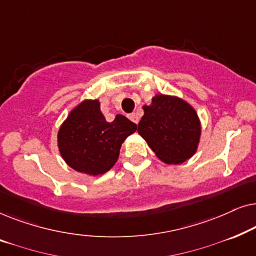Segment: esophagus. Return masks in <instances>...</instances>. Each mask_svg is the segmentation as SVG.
Wrapping results in <instances>:
<instances>
[{
  "label": "esophagus",
  "instance_id": "1",
  "mask_svg": "<svg viewBox=\"0 0 256 256\" xmlns=\"http://www.w3.org/2000/svg\"><path fill=\"white\" fill-rule=\"evenodd\" d=\"M128 118H130V120L134 122V124H138V115L136 114V113H130V114L128 115Z\"/></svg>",
  "mask_w": 256,
  "mask_h": 256
}]
</instances>
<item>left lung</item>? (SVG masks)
Wrapping results in <instances>:
<instances>
[{
    "instance_id": "left-lung-1",
    "label": "left lung",
    "mask_w": 256,
    "mask_h": 256,
    "mask_svg": "<svg viewBox=\"0 0 256 256\" xmlns=\"http://www.w3.org/2000/svg\"><path fill=\"white\" fill-rule=\"evenodd\" d=\"M138 122V134L166 164H180L194 156L200 138L196 110L176 96H156Z\"/></svg>"
}]
</instances>
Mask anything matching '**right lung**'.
<instances>
[{
  "mask_svg": "<svg viewBox=\"0 0 256 256\" xmlns=\"http://www.w3.org/2000/svg\"><path fill=\"white\" fill-rule=\"evenodd\" d=\"M138 126L118 114L107 122L98 100H85L78 104L58 132V146L62 157L79 172L102 174L114 166L120 155L121 144Z\"/></svg>",
  "mask_w": 256,
  "mask_h": 256,
  "instance_id": "add662e5",
  "label": "right lung"
}]
</instances>
